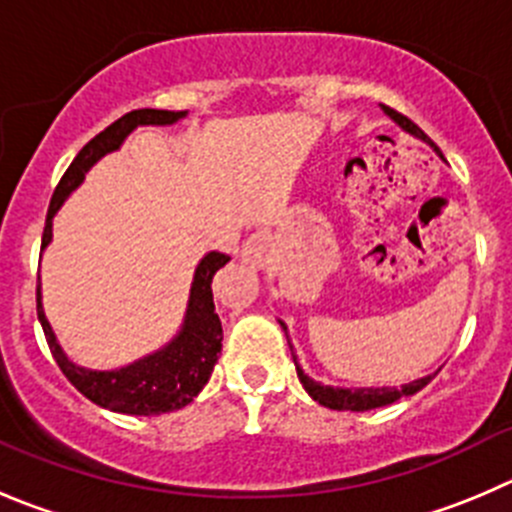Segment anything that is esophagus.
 <instances>
[{"mask_svg":"<svg viewBox=\"0 0 512 512\" xmlns=\"http://www.w3.org/2000/svg\"><path fill=\"white\" fill-rule=\"evenodd\" d=\"M243 261L256 269H264L271 259V238L266 233H253L246 243H243V251H241Z\"/></svg>","mask_w":512,"mask_h":512,"instance_id":"34e87169","label":"esophagus"}]
</instances>
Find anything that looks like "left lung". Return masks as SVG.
Wrapping results in <instances>:
<instances>
[{"label": "left lung", "instance_id": "obj_1", "mask_svg": "<svg viewBox=\"0 0 512 512\" xmlns=\"http://www.w3.org/2000/svg\"><path fill=\"white\" fill-rule=\"evenodd\" d=\"M379 107H382V113L387 115L389 120H394V123L405 130V133H410L412 138H417V140H422V143L430 145V148L435 150V153L442 158L440 148H437V145L432 143V140L427 138V135L422 133V130L417 128L415 123H412V120L402 118L399 113L389 110L387 105H379ZM442 160H445V158H442ZM279 324H281V329H284V334H286V342H289L291 359H294V367H296V374H299V382L304 384L306 394H309L314 402H319L321 407H326V410L367 412V410H377V407H387V405H392V402H397V399L412 397V394H417L422 387H427V384L432 382V377L437 374V372L435 374H425V377L412 379V382L399 384V387H334V384H321V382H316L314 377H309V374L304 372V367H301L299 357H296V352H294V344H291V339H289V329H286V324L281 319H279Z\"/></svg>", "mask_w": 512, "mask_h": 512}]
</instances>
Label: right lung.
Listing matches in <instances>:
<instances>
[{
	"instance_id": "obj_1",
	"label": "right lung",
	"mask_w": 512,
	"mask_h": 512,
	"mask_svg": "<svg viewBox=\"0 0 512 512\" xmlns=\"http://www.w3.org/2000/svg\"><path fill=\"white\" fill-rule=\"evenodd\" d=\"M186 118L188 110L175 113V110H150V107H145V110H133V113L123 115L110 128L95 135L77 153V158L72 160L67 173L62 175L55 196H52L45 233H42V253L52 243V221L60 213V208L65 206L67 198L72 196V191L82 186L85 173L97 160L123 148L128 135L133 130L143 128V125H160V128H165V125H175ZM228 261H231V256H226V253L208 251L198 261L196 271H193L186 314H183L178 332L163 347L153 349L150 354H143V357L130 364H120L115 369H90L67 357L62 344L57 342L55 329H52V324L45 316L40 284L37 286V316H40V324L45 329L47 344H50V352L55 357L57 367L70 379L77 392H82L90 402L110 412L153 417L183 410L206 387L213 367H216L218 357H221L223 329L221 319L216 314V304H213L211 284L216 271L223 269Z\"/></svg>"
}]
</instances>
